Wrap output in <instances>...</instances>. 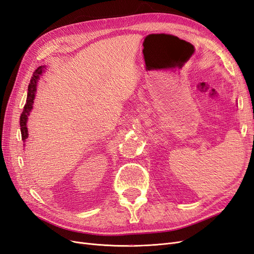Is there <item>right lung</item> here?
<instances>
[{"mask_svg":"<svg viewBox=\"0 0 254 254\" xmlns=\"http://www.w3.org/2000/svg\"><path fill=\"white\" fill-rule=\"evenodd\" d=\"M44 71V66H39L37 70L34 72L32 79L28 84V92H27V97H26V103L24 105V108H23L22 114L20 117V129H21V135L22 140L25 141L28 136L27 133V127H26V122L28 119V115L30 110L33 109V104L35 99V93H36V87H37V81L39 79V76Z\"/></svg>","mask_w":254,"mask_h":254,"instance_id":"right-lung-1","label":"right lung"}]
</instances>
